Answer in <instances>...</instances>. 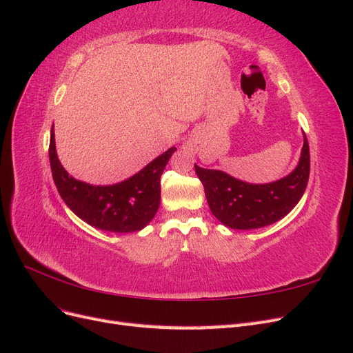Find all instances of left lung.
Instances as JSON below:
<instances>
[{"label":"left lung","mask_w":353,"mask_h":353,"mask_svg":"<svg viewBox=\"0 0 353 353\" xmlns=\"http://www.w3.org/2000/svg\"><path fill=\"white\" fill-rule=\"evenodd\" d=\"M194 168L215 218L232 230H253L280 221L297 205L307 185L311 156L303 132V147L296 169L270 184H250L222 170L197 165Z\"/></svg>","instance_id":"obj_1"}]
</instances>
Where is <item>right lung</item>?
<instances>
[{"mask_svg": "<svg viewBox=\"0 0 353 353\" xmlns=\"http://www.w3.org/2000/svg\"><path fill=\"white\" fill-rule=\"evenodd\" d=\"M175 150L176 147H170L140 172L113 185H91L68 174L57 157L54 126L48 156L59 194L74 215L99 230L134 232L154 218L160 205V176Z\"/></svg>", "mask_w": 353, "mask_h": 353, "instance_id": "1", "label": "right lung"}]
</instances>
